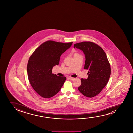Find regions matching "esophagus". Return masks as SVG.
Segmentation results:
<instances>
[{
  "mask_svg": "<svg viewBox=\"0 0 133 133\" xmlns=\"http://www.w3.org/2000/svg\"><path fill=\"white\" fill-rule=\"evenodd\" d=\"M68 78H69V79H70V80H74L75 78H72V77H69Z\"/></svg>",
  "mask_w": 133,
  "mask_h": 133,
  "instance_id": "34e87169",
  "label": "esophagus"
}]
</instances>
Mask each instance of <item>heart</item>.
I'll list each match as a JSON object with an SVG mask.
<instances>
[{"label": "heart", "mask_w": 133, "mask_h": 133, "mask_svg": "<svg viewBox=\"0 0 133 133\" xmlns=\"http://www.w3.org/2000/svg\"><path fill=\"white\" fill-rule=\"evenodd\" d=\"M80 55L79 54H78V53H75V54H74V56H75V55Z\"/></svg>", "instance_id": "heart-1"}]
</instances>
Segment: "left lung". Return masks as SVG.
Wrapping results in <instances>:
<instances>
[{
  "label": "left lung",
  "mask_w": 133,
  "mask_h": 133,
  "mask_svg": "<svg viewBox=\"0 0 133 133\" xmlns=\"http://www.w3.org/2000/svg\"><path fill=\"white\" fill-rule=\"evenodd\" d=\"M84 52L85 55L84 69L89 70L87 79L81 78L79 91L85 96L93 98L98 95L109 80L111 68L106 53L102 48L90 41L74 44Z\"/></svg>",
  "instance_id": "1"
}]
</instances>
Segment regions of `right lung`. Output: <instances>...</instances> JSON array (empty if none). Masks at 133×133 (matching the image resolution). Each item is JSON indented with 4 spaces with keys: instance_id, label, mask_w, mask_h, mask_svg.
<instances>
[{
    "instance_id": "obj_1",
    "label": "right lung",
    "mask_w": 133,
    "mask_h": 133,
    "mask_svg": "<svg viewBox=\"0 0 133 133\" xmlns=\"http://www.w3.org/2000/svg\"><path fill=\"white\" fill-rule=\"evenodd\" d=\"M73 42L64 43L48 40L41 44L29 57L27 67L30 84L38 95L50 98L59 91L65 77L58 76L52 72L58 65L60 57L71 47Z\"/></svg>"
}]
</instances>
